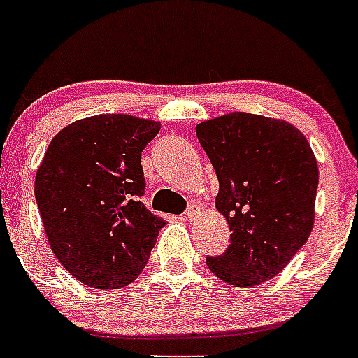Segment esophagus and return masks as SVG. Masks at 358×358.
Returning a JSON list of instances; mask_svg holds the SVG:
<instances>
[{
	"mask_svg": "<svg viewBox=\"0 0 358 358\" xmlns=\"http://www.w3.org/2000/svg\"><path fill=\"white\" fill-rule=\"evenodd\" d=\"M199 214H201V206L199 204H189L187 210L184 212V220L185 222H193Z\"/></svg>",
	"mask_w": 358,
	"mask_h": 358,
	"instance_id": "1",
	"label": "esophagus"
}]
</instances>
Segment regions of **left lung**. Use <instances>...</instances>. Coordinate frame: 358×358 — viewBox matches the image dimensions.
Listing matches in <instances>:
<instances>
[{"instance_id": "8db88e82", "label": "left lung", "mask_w": 358, "mask_h": 358, "mask_svg": "<svg viewBox=\"0 0 358 358\" xmlns=\"http://www.w3.org/2000/svg\"><path fill=\"white\" fill-rule=\"evenodd\" d=\"M215 171V208L229 223L231 244L206 257L215 276L252 287L280 274L313 227L319 171L310 143L294 125L233 113L197 125Z\"/></svg>"}]
</instances>
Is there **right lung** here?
<instances>
[{
  "label": "right lung",
  "instance_id": "obj_1",
  "mask_svg": "<svg viewBox=\"0 0 358 358\" xmlns=\"http://www.w3.org/2000/svg\"><path fill=\"white\" fill-rule=\"evenodd\" d=\"M159 124L99 114L52 138L35 178V199L50 248L71 276L88 287L118 289L150 259L165 220L141 197V154Z\"/></svg>",
  "mask_w": 358,
  "mask_h": 358
}]
</instances>
